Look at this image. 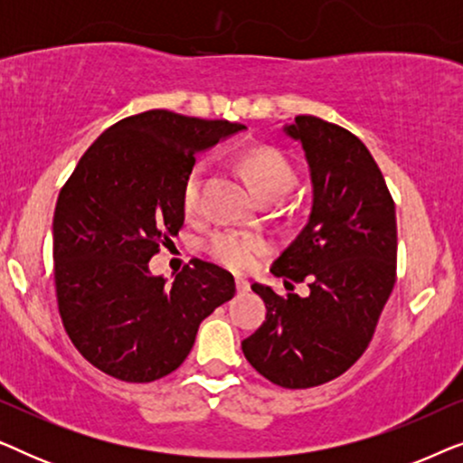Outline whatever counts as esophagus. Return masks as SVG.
Returning <instances> with one entry per match:
<instances>
[{"label":"esophagus","mask_w":463,"mask_h":463,"mask_svg":"<svg viewBox=\"0 0 463 463\" xmlns=\"http://www.w3.org/2000/svg\"><path fill=\"white\" fill-rule=\"evenodd\" d=\"M236 288H238V293H240V295H242V293H249L250 282L246 280V278H236Z\"/></svg>","instance_id":"34e87169"}]
</instances>
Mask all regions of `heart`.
Segmentation results:
<instances>
[{"label": "heart", "mask_w": 463, "mask_h": 463, "mask_svg": "<svg viewBox=\"0 0 463 463\" xmlns=\"http://www.w3.org/2000/svg\"><path fill=\"white\" fill-rule=\"evenodd\" d=\"M240 168L249 179L252 194L261 198H278L290 192L297 176L290 162L274 147L249 149L240 157ZM204 183V164H194L183 183V211L187 214L198 213ZM206 250L214 261L233 271H249L257 259L269 250L268 240L261 233L221 230L206 240Z\"/></svg>", "instance_id": "heart-1"}]
</instances>
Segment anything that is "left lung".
Here are the masks:
<instances>
[{
  "mask_svg": "<svg viewBox=\"0 0 463 463\" xmlns=\"http://www.w3.org/2000/svg\"><path fill=\"white\" fill-rule=\"evenodd\" d=\"M282 130L306 154L312 211L271 274L307 278L309 295L252 284L268 314L242 352L271 383L303 390L339 377L369 347L396 282V211L382 170L350 130L314 116Z\"/></svg>",
  "mask_w": 463,
  "mask_h": 463,
  "instance_id": "8db88e82",
  "label": "left lung"
}]
</instances>
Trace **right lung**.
<instances>
[{"mask_svg":"<svg viewBox=\"0 0 463 463\" xmlns=\"http://www.w3.org/2000/svg\"><path fill=\"white\" fill-rule=\"evenodd\" d=\"M246 130L151 109L94 141L54 208V282L73 345L107 375L156 382L179 369L200 322L236 293L230 271L194 259L175 282L149 259L185 221L183 183L198 151Z\"/></svg>","mask_w":463,"mask_h":463,"instance_id":"1","label":"right lung"}]
</instances>
